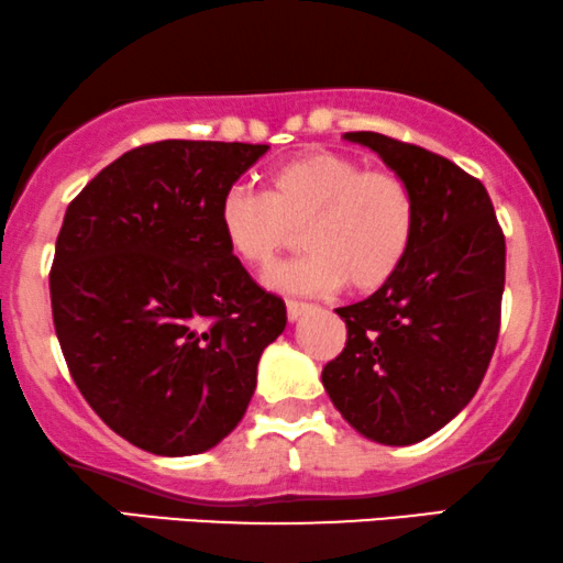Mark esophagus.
Segmentation results:
<instances>
[{"label":"esophagus","instance_id":"esophagus-1","mask_svg":"<svg viewBox=\"0 0 563 563\" xmlns=\"http://www.w3.org/2000/svg\"><path fill=\"white\" fill-rule=\"evenodd\" d=\"M309 309H311V306H309V303H303V301H288V303H286L288 322H298V319H301Z\"/></svg>","mask_w":563,"mask_h":563}]
</instances>
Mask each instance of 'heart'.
Here are the masks:
<instances>
[{"label":"heart","mask_w":563,"mask_h":563,"mask_svg":"<svg viewBox=\"0 0 563 563\" xmlns=\"http://www.w3.org/2000/svg\"><path fill=\"white\" fill-rule=\"evenodd\" d=\"M416 197L402 176L366 168L351 155L311 151L265 176V197L225 191L218 229L241 265L267 269L303 231L309 254L269 269L267 288L327 294L345 283L353 294L387 286L416 239Z\"/></svg>","instance_id":"heart-1"}]
</instances>
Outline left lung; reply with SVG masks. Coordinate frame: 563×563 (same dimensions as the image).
<instances>
[{
  "mask_svg": "<svg viewBox=\"0 0 563 563\" xmlns=\"http://www.w3.org/2000/svg\"><path fill=\"white\" fill-rule=\"evenodd\" d=\"M402 176L416 239L393 280L334 309L347 343L322 372L361 437L408 446L437 433L478 393L499 338L507 244L486 187L452 161L379 132H345Z\"/></svg>",
  "mask_w": 563,
  "mask_h": 563,
  "instance_id": "8db88e82",
  "label": "left lung"
}]
</instances>
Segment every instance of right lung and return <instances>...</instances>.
Segmentation results:
<instances>
[{
	"label": "right lung",
	"mask_w": 563,
	"mask_h": 563,
	"mask_svg": "<svg viewBox=\"0 0 563 563\" xmlns=\"http://www.w3.org/2000/svg\"><path fill=\"white\" fill-rule=\"evenodd\" d=\"M269 145L163 140L124 153L69 202L52 314L69 374L119 437L161 457L236 429L286 303L225 246L218 205Z\"/></svg>",
	"instance_id": "add662e5"
}]
</instances>
